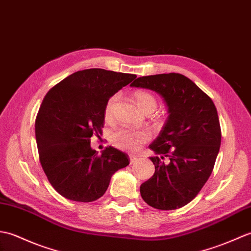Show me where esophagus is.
Wrapping results in <instances>:
<instances>
[{
	"label": "esophagus",
	"instance_id": "34e87169",
	"mask_svg": "<svg viewBox=\"0 0 251 251\" xmlns=\"http://www.w3.org/2000/svg\"><path fill=\"white\" fill-rule=\"evenodd\" d=\"M137 161H138V158H137V157H134V155H130V163H131V164L137 162Z\"/></svg>",
	"mask_w": 251,
	"mask_h": 251
}]
</instances>
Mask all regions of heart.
<instances>
[{"label":"heart","instance_id":"1","mask_svg":"<svg viewBox=\"0 0 251 251\" xmlns=\"http://www.w3.org/2000/svg\"><path fill=\"white\" fill-rule=\"evenodd\" d=\"M119 100V94H113L109 97L104 106V118L111 121L114 118L116 104ZM134 100L137 106L145 114H151L157 108V99L152 93L146 90H137L134 92ZM150 140V133L147 130H133L127 127H120L114 131L110 135V143L116 148L125 150L127 152L140 151L145 144Z\"/></svg>","mask_w":251,"mask_h":251}]
</instances>
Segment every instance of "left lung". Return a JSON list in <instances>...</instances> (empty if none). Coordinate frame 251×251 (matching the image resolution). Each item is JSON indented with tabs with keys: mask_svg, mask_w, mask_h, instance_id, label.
Returning <instances> with one entry per match:
<instances>
[{
	"mask_svg": "<svg viewBox=\"0 0 251 251\" xmlns=\"http://www.w3.org/2000/svg\"><path fill=\"white\" fill-rule=\"evenodd\" d=\"M132 87L160 93L169 107V118L149 148L154 174L141 185V196L161 210L190 203L208 180L221 143L215 104L188 77L178 73L143 76ZM168 157V164L163 160Z\"/></svg>",
	"mask_w": 251,
	"mask_h": 251,
	"instance_id": "obj_1",
	"label": "left lung"
}]
</instances>
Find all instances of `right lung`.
Instances as JSON below:
<instances>
[{"mask_svg":"<svg viewBox=\"0 0 251 251\" xmlns=\"http://www.w3.org/2000/svg\"><path fill=\"white\" fill-rule=\"evenodd\" d=\"M136 75L88 69L68 76L46 93L35 119L40 162L54 190L76 202H93L107 190L115 172L129 165L127 154L91 149L90 138L104 126L109 97Z\"/></svg>","mask_w":251,"mask_h":251,"instance_id":"right-lung-1","label":"right lung"}]
</instances>
